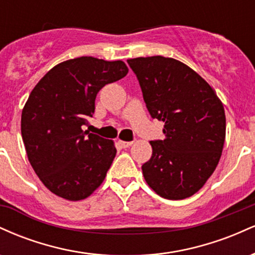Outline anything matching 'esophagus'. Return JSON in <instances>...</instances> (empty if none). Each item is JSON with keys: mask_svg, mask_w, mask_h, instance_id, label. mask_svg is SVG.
<instances>
[{"mask_svg": "<svg viewBox=\"0 0 255 255\" xmlns=\"http://www.w3.org/2000/svg\"><path fill=\"white\" fill-rule=\"evenodd\" d=\"M120 145H121L124 148H128L129 146L133 145V141H120Z\"/></svg>", "mask_w": 255, "mask_h": 255, "instance_id": "obj_1", "label": "esophagus"}]
</instances>
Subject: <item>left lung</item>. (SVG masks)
I'll return each instance as SVG.
<instances>
[{
  "instance_id": "obj_1",
  "label": "left lung",
  "mask_w": 255,
  "mask_h": 255,
  "mask_svg": "<svg viewBox=\"0 0 255 255\" xmlns=\"http://www.w3.org/2000/svg\"><path fill=\"white\" fill-rule=\"evenodd\" d=\"M152 119L164 122L142 164L148 186L169 200L192 197L217 166L225 140V113L215 90L188 66L170 57L127 60Z\"/></svg>"
}]
</instances>
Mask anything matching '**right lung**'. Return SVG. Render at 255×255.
Here are the masks:
<instances>
[{"mask_svg":"<svg viewBox=\"0 0 255 255\" xmlns=\"http://www.w3.org/2000/svg\"><path fill=\"white\" fill-rule=\"evenodd\" d=\"M128 73L122 61L81 56L58 63L32 90L21 114V135L32 168L49 191L77 201L104 181L116 156L113 140L81 129L96 96Z\"/></svg>","mask_w":255,"mask_h":255,"instance_id":"obj_1","label":"right lung"}]
</instances>
